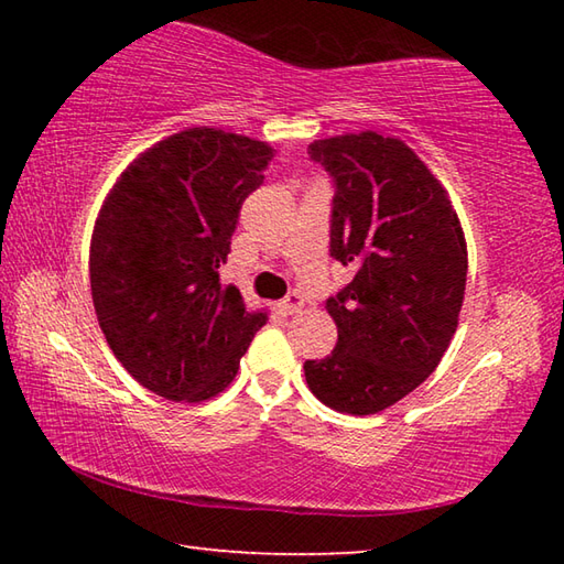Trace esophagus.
Instances as JSON below:
<instances>
[{
  "mask_svg": "<svg viewBox=\"0 0 564 564\" xmlns=\"http://www.w3.org/2000/svg\"><path fill=\"white\" fill-rule=\"evenodd\" d=\"M279 308H281V313H285V316H293V313H299L303 308V295L301 293H289L279 303Z\"/></svg>",
  "mask_w": 564,
  "mask_h": 564,
  "instance_id": "1",
  "label": "esophagus"
}]
</instances>
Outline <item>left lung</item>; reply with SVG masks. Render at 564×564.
<instances>
[{"label":"left lung","instance_id":"left-lung-1","mask_svg":"<svg viewBox=\"0 0 564 564\" xmlns=\"http://www.w3.org/2000/svg\"><path fill=\"white\" fill-rule=\"evenodd\" d=\"M333 176L330 256L352 281L326 308L338 326L330 356L305 360V383L338 413L373 415L423 383L445 356L463 308L467 246L431 169L376 131L313 141Z\"/></svg>","mask_w":564,"mask_h":564}]
</instances>
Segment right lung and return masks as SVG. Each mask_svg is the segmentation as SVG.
I'll use <instances>...</instances> for the list:
<instances>
[{
  "label": "right lung",
  "instance_id": "right-lung-1",
  "mask_svg": "<svg viewBox=\"0 0 564 564\" xmlns=\"http://www.w3.org/2000/svg\"><path fill=\"white\" fill-rule=\"evenodd\" d=\"M273 149L231 131H178L139 154L104 198L89 248L91 299L113 356L166 400L221 393L263 311L218 269Z\"/></svg>",
  "mask_w": 564,
  "mask_h": 564
}]
</instances>
